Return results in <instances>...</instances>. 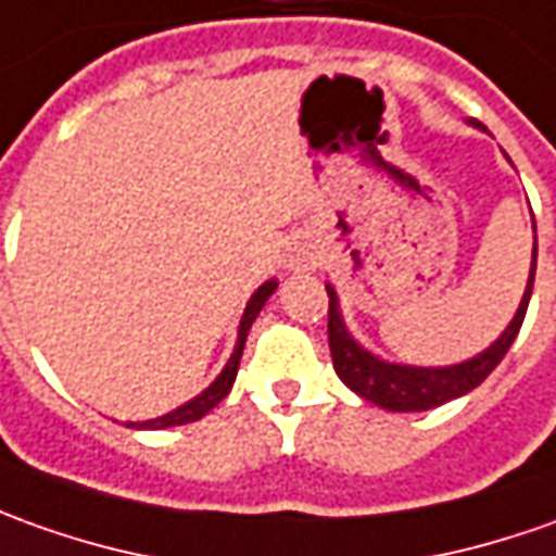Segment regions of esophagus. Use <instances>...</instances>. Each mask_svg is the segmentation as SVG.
Segmentation results:
<instances>
[{
    "instance_id": "obj_1",
    "label": "esophagus",
    "mask_w": 556,
    "mask_h": 556,
    "mask_svg": "<svg viewBox=\"0 0 556 556\" xmlns=\"http://www.w3.org/2000/svg\"><path fill=\"white\" fill-rule=\"evenodd\" d=\"M294 267H298V270H301V267H309V264H313V262H309V258H304V255H301V258H294Z\"/></svg>"
}]
</instances>
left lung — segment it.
I'll list each match as a JSON object with an SVG mask.
<instances>
[{
	"label": "left lung",
	"instance_id": "8db88e82",
	"mask_svg": "<svg viewBox=\"0 0 556 556\" xmlns=\"http://www.w3.org/2000/svg\"><path fill=\"white\" fill-rule=\"evenodd\" d=\"M471 127H481V121H468ZM535 228V222H532ZM532 279H535V247H532V267H530V282H527V292L520 298V307H517L511 326L505 328L500 334V341H493L486 346L484 353H478L468 362L459 365H447V368H417V365H395V362H383L374 353H368L356 338L346 331L343 326L341 307H338V292L326 286L328 292V346H331V362H334V371L341 377L346 387L353 389L356 395H362L365 402H374L377 407H387V410H429V407L444 405L451 399L466 395L475 387H481L490 371L500 365L505 353L511 350L517 331L523 326V316L530 307L532 294Z\"/></svg>",
	"mask_w": 556,
	"mask_h": 556
}]
</instances>
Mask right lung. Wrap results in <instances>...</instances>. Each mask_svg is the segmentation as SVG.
Here are the masks:
<instances>
[{
  "label": "right lung",
  "instance_id": "right-lung-1",
  "mask_svg": "<svg viewBox=\"0 0 556 556\" xmlns=\"http://www.w3.org/2000/svg\"><path fill=\"white\" fill-rule=\"evenodd\" d=\"M277 292V279H267L258 292L249 298L247 309H243V319H240V331H237V346H233V353H230L228 365L222 368V374L215 377L210 387L203 389L200 395H194L191 402H185L182 407H176V410H169L164 417H157V420H146V422H127V426H134V429H169V426H185V422H194L200 420L203 414H210L225 395L233 387V380H237V368H240V356H243V346H247V334L252 323H255V316L262 313L264 301L270 298V294Z\"/></svg>",
  "mask_w": 556,
  "mask_h": 556
}]
</instances>
